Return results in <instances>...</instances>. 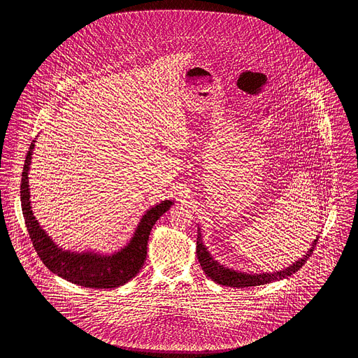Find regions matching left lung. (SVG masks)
Returning <instances> with one entry per match:
<instances>
[{
    "label": "left lung",
    "instance_id": "obj_1",
    "mask_svg": "<svg viewBox=\"0 0 358 358\" xmlns=\"http://www.w3.org/2000/svg\"><path fill=\"white\" fill-rule=\"evenodd\" d=\"M197 259L206 273L208 278H210L213 282L222 285V286H228V287H236V289H245V287H252V286H260V285H266L270 282L275 280H280L285 279L287 276H291L292 273H296L299 268H302V266L305 264L307 259L311 256L318 238H314L311 247L307 250L306 254L302 256L301 259H298L296 262H294L292 264H289V267L282 268L280 271H273V273H241L238 270H232L229 267L222 266V263H219L217 260H215V257L210 255V252L208 251V248L205 247L204 241H203V235L200 228L197 229Z\"/></svg>",
    "mask_w": 358,
    "mask_h": 358
}]
</instances>
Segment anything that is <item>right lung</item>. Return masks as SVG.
<instances>
[{"instance_id":"1","label":"right lung","mask_w":358,"mask_h":358,"mask_svg":"<svg viewBox=\"0 0 358 358\" xmlns=\"http://www.w3.org/2000/svg\"><path fill=\"white\" fill-rule=\"evenodd\" d=\"M34 142L32 141L21 177V208L22 215L34 243V250L47 268L57 276L88 289H114L126 285L142 268L148 255V240L155 222L171 209L174 201L165 200L154 205L138 222L133 238L114 254L87 251L75 252L59 247L51 236L40 227L31 206L29 192V169L32 162Z\"/></svg>"}]
</instances>
